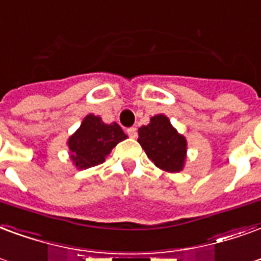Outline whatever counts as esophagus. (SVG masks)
Returning <instances> with one entry per match:
<instances>
[{
  "label": "esophagus",
  "mask_w": 261,
  "mask_h": 261,
  "mask_svg": "<svg viewBox=\"0 0 261 261\" xmlns=\"http://www.w3.org/2000/svg\"><path fill=\"white\" fill-rule=\"evenodd\" d=\"M127 134H128V137H131V138H136L137 137L136 127H130V128H127Z\"/></svg>",
  "instance_id": "1"
}]
</instances>
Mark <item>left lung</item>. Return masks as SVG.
Wrapping results in <instances>:
<instances>
[{
  "label": "left lung",
  "mask_w": 261,
  "mask_h": 261,
  "mask_svg": "<svg viewBox=\"0 0 261 261\" xmlns=\"http://www.w3.org/2000/svg\"><path fill=\"white\" fill-rule=\"evenodd\" d=\"M138 142L159 169L178 173L187 159V140L170 123L165 115L150 117L148 125L138 128Z\"/></svg>",
  "instance_id": "1"
}]
</instances>
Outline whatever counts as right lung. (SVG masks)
<instances>
[{
  "label": "right lung",
  "mask_w": 261,
  "mask_h": 261,
  "mask_svg": "<svg viewBox=\"0 0 261 261\" xmlns=\"http://www.w3.org/2000/svg\"><path fill=\"white\" fill-rule=\"evenodd\" d=\"M127 136L117 123L106 124L99 116L87 115L79 130L67 141L70 159L77 169H90L105 158Z\"/></svg>",
  "instance_id": "right-lung-1"
}]
</instances>
